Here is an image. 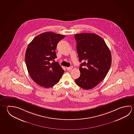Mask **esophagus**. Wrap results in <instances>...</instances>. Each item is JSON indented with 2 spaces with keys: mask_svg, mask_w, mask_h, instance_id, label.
Here are the masks:
<instances>
[{
  "mask_svg": "<svg viewBox=\"0 0 134 134\" xmlns=\"http://www.w3.org/2000/svg\"><path fill=\"white\" fill-rule=\"evenodd\" d=\"M66 69H67V70H70L72 69V66H71L70 67H67Z\"/></svg>",
  "mask_w": 134,
  "mask_h": 134,
  "instance_id": "obj_1",
  "label": "esophagus"
}]
</instances>
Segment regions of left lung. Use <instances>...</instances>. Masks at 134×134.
Masks as SVG:
<instances>
[{
	"label": "left lung",
	"mask_w": 134,
	"mask_h": 134,
	"mask_svg": "<svg viewBox=\"0 0 134 134\" xmlns=\"http://www.w3.org/2000/svg\"><path fill=\"white\" fill-rule=\"evenodd\" d=\"M77 51L80 64V77L75 80L83 89L94 88L105 78L111 64V55L105 41L94 33L76 34Z\"/></svg>",
	"instance_id": "1"
}]
</instances>
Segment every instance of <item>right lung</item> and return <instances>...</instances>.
<instances>
[{
    "label": "right lung",
    "instance_id": "1",
    "mask_svg": "<svg viewBox=\"0 0 134 134\" xmlns=\"http://www.w3.org/2000/svg\"><path fill=\"white\" fill-rule=\"evenodd\" d=\"M65 36L52 32L41 33L29 44L25 61L29 75L37 84L45 88L59 82L64 70L57 62L50 63L57 56L55 50Z\"/></svg>",
    "mask_w": 134,
    "mask_h": 134
}]
</instances>
